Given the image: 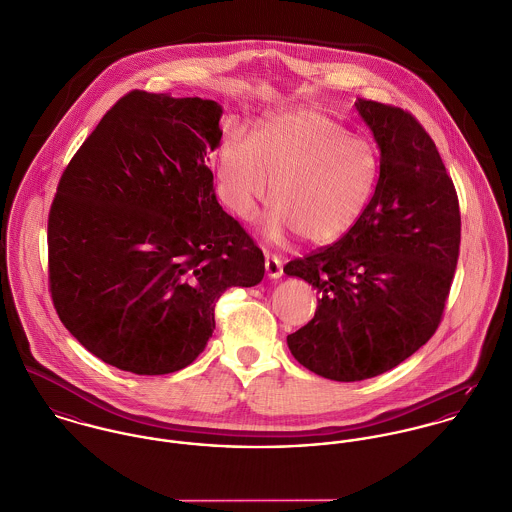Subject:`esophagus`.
<instances>
[{
  "label": "esophagus",
  "mask_w": 512,
  "mask_h": 512,
  "mask_svg": "<svg viewBox=\"0 0 512 512\" xmlns=\"http://www.w3.org/2000/svg\"><path fill=\"white\" fill-rule=\"evenodd\" d=\"M264 266H266V274L272 278V280H278V278H282V274H284V266H282V260L278 258V256H266V262H264Z\"/></svg>",
  "instance_id": "esophagus-1"
}]
</instances>
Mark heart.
Instances as JSON below:
<instances>
[{
    "label": "heart",
    "instance_id": "heart-1",
    "mask_svg": "<svg viewBox=\"0 0 512 512\" xmlns=\"http://www.w3.org/2000/svg\"><path fill=\"white\" fill-rule=\"evenodd\" d=\"M374 173L368 146L313 110L274 116L250 140L232 134L219 153L220 195L234 215L252 217L272 181L274 209L262 222L270 240H335L365 209Z\"/></svg>",
    "mask_w": 512,
    "mask_h": 512
}]
</instances>
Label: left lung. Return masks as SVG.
Segmentation results:
<instances>
[{"label": "left lung", "mask_w": 512, "mask_h": 512, "mask_svg": "<svg viewBox=\"0 0 512 512\" xmlns=\"http://www.w3.org/2000/svg\"><path fill=\"white\" fill-rule=\"evenodd\" d=\"M355 106L380 149L374 193L337 242L284 266L319 293L288 347L299 365L339 382L378 376L432 339L461 242L457 193L430 134L398 106Z\"/></svg>", "instance_id": "8db88e82"}]
</instances>
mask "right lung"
I'll use <instances>...</instances> for the list:
<instances>
[{
  "instance_id": "obj_1",
  "label": "right lung",
  "mask_w": 512,
  "mask_h": 512,
  "mask_svg": "<svg viewBox=\"0 0 512 512\" xmlns=\"http://www.w3.org/2000/svg\"><path fill=\"white\" fill-rule=\"evenodd\" d=\"M220 114L215 100L132 90L61 175L49 292L63 325L106 365H191L213 337L220 295L264 278L262 250L215 197Z\"/></svg>"
}]
</instances>
